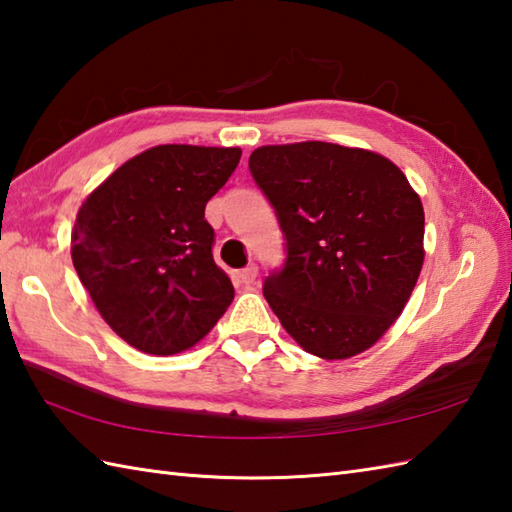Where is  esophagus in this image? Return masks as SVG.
<instances>
[{
    "instance_id": "esophagus-1",
    "label": "esophagus",
    "mask_w": 512,
    "mask_h": 512,
    "mask_svg": "<svg viewBox=\"0 0 512 512\" xmlns=\"http://www.w3.org/2000/svg\"><path fill=\"white\" fill-rule=\"evenodd\" d=\"M255 277H257V266H255V264H248L246 268H242V270H239V273H237V279L242 281V284H246V286L253 284Z\"/></svg>"
}]
</instances>
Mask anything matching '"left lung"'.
Instances as JSON below:
<instances>
[{"instance_id": "obj_1", "label": "left lung", "mask_w": 512, "mask_h": 512, "mask_svg": "<svg viewBox=\"0 0 512 512\" xmlns=\"http://www.w3.org/2000/svg\"><path fill=\"white\" fill-rule=\"evenodd\" d=\"M248 169L286 239L284 266L264 281L268 306L314 356L365 352L418 281V193L391 160L319 140L259 147Z\"/></svg>"}]
</instances>
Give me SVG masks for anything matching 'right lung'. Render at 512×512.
<instances>
[{
    "mask_svg": "<svg viewBox=\"0 0 512 512\" xmlns=\"http://www.w3.org/2000/svg\"><path fill=\"white\" fill-rule=\"evenodd\" d=\"M237 147L158 145L127 160L76 215L72 264L107 325L140 352L189 350L231 306L204 209Z\"/></svg>",
    "mask_w": 512,
    "mask_h": 512,
    "instance_id": "add662e5",
    "label": "right lung"
}]
</instances>
